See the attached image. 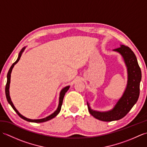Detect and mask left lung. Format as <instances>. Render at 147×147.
<instances>
[{"label": "left lung", "mask_w": 147, "mask_h": 147, "mask_svg": "<svg viewBox=\"0 0 147 147\" xmlns=\"http://www.w3.org/2000/svg\"><path fill=\"white\" fill-rule=\"evenodd\" d=\"M113 51L122 56L127 68V85L123 95L114 107L107 111L93 110L87 102L90 114L98 120L106 122L119 120L130 111L138 99L140 84L142 80L141 69L131 49L127 46L120 45V47L114 49Z\"/></svg>", "instance_id": "left-lung-1"}]
</instances>
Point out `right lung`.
I'll return each instance as SVG.
<instances>
[{"label": "right lung", "instance_id": "right-lung-1", "mask_svg": "<svg viewBox=\"0 0 147 147\" xmlns=\"http://www.w3.org/2000/svg\"><path fill=\"white\" fill-rule=\"evenodd\" d=\"M26 49V47H24L23 49H21V51H20V52L19 53V55H18V57L17 59V60L16 61V62L12 64V65L11 66L10 69H9V70L8 71V73H7V83H6V85H5V96H6V98L7 100V102L9 104L11 105V107H12V109H14L15 111V112H16V113L18 114L19 116L20 117H21L22 119H23L24 120H25L26 121H28V122H32V123H43V122H45V121H47L52 119L54 117H55L56 115H57L59 112L61 111V106L62 105V102H63V98H64V96L65 94V93L67 92V90L69 88L70 86H65L64 88H62L61 90V91L60 92V95H59V105H58V107L57 109H56V111H55L51 115H49V116H47L46 117L44 118H42V119H31L29 118H27L26 117L23 116V115H21L20 112H18V111L17 110L16 107H14V105L13 104V103H12V100H11V96H10V93H9V87H10V83H11V72L12 69H13L14 65L18 63V62L20 61V59L21 57V55L23 54V52H24V50Z\"/></svg>", "mask_w": 147, "mask_h": 147}]
</instances>
